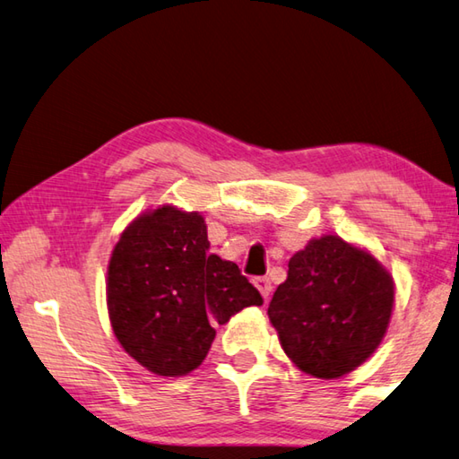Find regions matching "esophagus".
<instances>
[{
    "label": "esophagus",
    "mask_w": 459,
    "mask_h": 459,
    "mask_svg": "<svg viewBox=\"0 0 459 459\" xmlns=\"http://www.w3.org/2000/svg\"><path fill=\"white\" fill-rule=\"evenodd\" d=\"M253 282H255V287L258 289V293H261V297L264 299V301H269L271 290H273L271 281L266 279V277H256V279H253Z\"/></svg>",
    "instance_id": "obj_1"
}]
</instances>
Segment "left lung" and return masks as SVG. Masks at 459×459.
<instances>
[{
    "label": "left lung",
    "instance_id": "left-lung-1",
    "mask_svg": "<svg viewBox=\"0 0 459 459\" xmlns=\"http://www.w3.org/2000/svg\"><path fill=\"white\" fill-rule=\"evenodd\" d=\"M394 305L395 282L377 256L323 235L290 256L266 313L297 369L337 379L375 353Z\"/></svg>",
    "mask_w": 459,
    "mask_h": 459
}]
</instances>
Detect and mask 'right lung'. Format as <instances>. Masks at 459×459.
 <instances>
[{"label": "right lung", "mask_w": 459, "mask_h": 459, "mask_svg": "<svg viewBox=\"0 0 459 459\" xmlns=\"http://www.w3.org/2000/svg\"><path fill=\"white\" fill-rule=\"evenodd\" d=\"M201 212L160 204L122 230L108 261L112 331L132 359L160 377L195 371L216 325L263 297L238 266L208 253Z\"/></svg>", "instance_id": "1"}]
</instances>
